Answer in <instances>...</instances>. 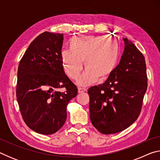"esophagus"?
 <instances>
[{"instance_id":"1","label":"esophagus","mask_w":160,"mask_h":160,"mask_svg":"<svg viewBox=\"0 0 160 160\" xmlns=\"http://www.w3.org/2000/svg\"><path fill=\"white\" fill-rule=\"evenodd\" d=\"M87 89L84 88H78V92L79 93H82L84 92H86Z\"/></svg>"}]
</instances>
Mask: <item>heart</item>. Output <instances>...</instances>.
Returning a JSON list of instances; mask_svg holds the SVG:
<instances>
[{"label":"heart","instance_id":"1","mask_svg":"<svg viewBox=\"0 0 160 160\" xmlns=\"http://www.w3.org/2000/svg\"><path fill=\"white\" fill-rule=\"evenodd\" d=\"M118 56L117 40L102 35L72 37L69 42V49L61 53L64 71L72 80L79 76L84 61L86 69L78 80V85L82 86L109 77L116 66Z\"/></svg>","mask_w":160,"mask_h":160}]
</instances>
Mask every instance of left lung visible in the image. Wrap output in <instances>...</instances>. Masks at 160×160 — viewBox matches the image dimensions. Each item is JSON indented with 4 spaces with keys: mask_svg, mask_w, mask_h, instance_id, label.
<instances>
[{
    "mask_svg": "<svg viewBox=\"0 0 160 160\" xmlns=\"http://www.w3.org/2000/svg\"><path fill=\"white\" fill-rule=\"evenodd\" d=\"M123 39L120 63L104 83L88 89L91 122L102 134L122 131L137 120L148 88L144 56L132 42Z\"/></svg>",
    "mask_w": 160,
    "mask_h": 160,
    "instance_id": "obj_1",
    "label": "left lung"
}]
</instances>
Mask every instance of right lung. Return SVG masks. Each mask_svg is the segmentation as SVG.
<instances>
[{"label": "right lung", "instance_id": "right-lung-1", "mask_svg": "<svg viewBox=\"0 0 160 160\" xmlns=\"http://www.w3.org/2000/svg\"><path fill=\"white\" fill-rule=\"evenodd\" d=\"M63 41L62 34L43 32L29 44L19 63L16 97L22 117L40 134L55 133L63 126L67 105L78 94L63 70ZM61 88L64 92L59 91Z\"/></svg>", "mask_w": 160, "mask_h": 160}]
</instances>
